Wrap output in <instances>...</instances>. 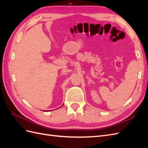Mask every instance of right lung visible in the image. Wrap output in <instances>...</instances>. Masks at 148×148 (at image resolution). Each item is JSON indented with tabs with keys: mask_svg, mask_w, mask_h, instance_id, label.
Here are the masks:
<instances>
[{
	"mask_svg": "<svg viewBox=\"0 0 148 148\" xmlns=\"http://www.w3.org/2000/svg\"><path fill=\"white\" fill-rule=\"evenodd\" d=\"M58 109H59V108H58ZM44 111V110H43ZM44 111H45V110H44ZM47 111H48V110H47Z\"/></svg>",
	"mask_w": 148,
	"mask_h": 148,
	"instance_id": "1",
	"label": "right lung"
}]
</instances>
